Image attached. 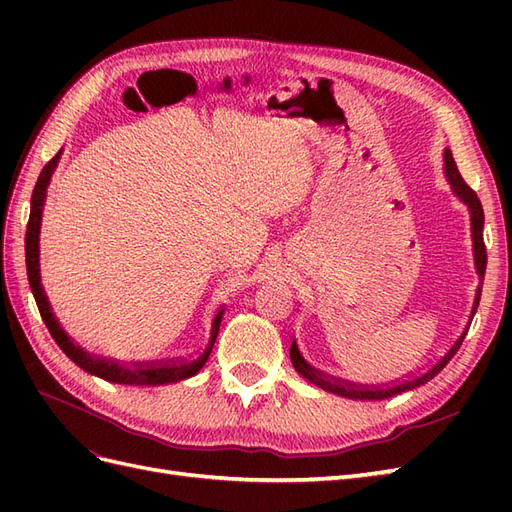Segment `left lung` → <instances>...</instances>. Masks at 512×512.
Instances as JSON below:
<instances>
[{"label": "left lung", "instance_id": "left-lung-1", "mask_svg": "<svg viewBox=\"0 0 512 512\" xmlns=\"http://www.w3.org/2000/svg\"><path fill=\"white\" fill-rule=\"evenodd\" d=\"M444 170H446V179L448 183H451L453 192L459 196V200H463V203L468 205L470 209V220H472V241H474V265H476V271H478V277L483 280L485 277V269H487V250H485V241H483V224H485V213H483V205H480V200L476 196V192L470 188V185L463 181V177L459 175L457 170V164L453 160V153L451 149L444 151ZM478 301H480V286L476 290V299H474V307H472V316L476 314V307H478ZM470 329V327H468ZM468 329L463 331L457 342L448 348L444 352V356H440V359L433 363L431 367H427L423 374H416V376H410L408 380H401V382H393V384H386V386H361V384H354V382H346V380H339V378H333V376H327L322 374V371H318L316 367L309 365L299 348H297V342H292L290 346V361L294 365V369L299 371V374L303 378H307L312 384L320 386L322 391H329V393H335V395H342V397H348V399H386V397H393V395H399V393H406V391H412L416 389V386H421L425 382H429L433 376H438L440 371L446 367V363L453 359L455 352L459 350L461 342L466 339L468 335Z\"/></svg>", "mask_w": 512, "mask_h": 512}]
</instances>
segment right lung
Instances as JSON below:
<instances>
[{"mask_svg":"<svg viewBox=\"0 0 512 512\" xmlns=\"http://www.w3.org/2000/svg\"><path fill=\"white\" fill-rule=\"evenodd\" d=\"M61 149L57 156L42 168V173L36 181V188L32 194V211H29V222H27V232H25V262H27V280L29 286H32L36 305L40 309V316L46 324V329L53 335L57 346L66 352L70 361H74L81 369H85L87 374L98 376L108 382H117V384H136V386H156V384H168V382H179L185 378H192L198 374L203 365L207 363L209 354L213 350L215 339H218L220 331V322L224 316V309L220 307L218 314L213 318L211 324V337L207 346L200 350L194 359H181L175 363H117L111 359H100L96 354H89L81 346H76L68 333L59 327V322L53 314L51 303L46 299V292L40 284V222H42V207H44V198H46V188H49V181L53 170L59 162Z\"/></svg>","mask_w":512,"mask_h":512,"instance_id":"add662e5","label":"right lung"}]
</instances>
